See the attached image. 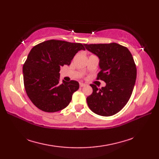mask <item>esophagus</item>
<instances>
[{"mask_svg": "<svg viewBox=\"0 0 159 159\" xmlns=\"http://www.w3.org/2000/svg\"><path fill=\"white\" fill-rule=\"evenodd\" d=\"M79 85H80V87H84V86H85V83H80Z\"/></svg>", "mask_w": 159, "mask_h": 159, "instance_id": "1", "label": "esophagus"}]
</instances>
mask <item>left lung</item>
I'll return each mask as SVG.
<instances>
[{"mask_svg": "<svg viewBox=\"0 0 159 159\" xmlns=\"http://www.w3.org/2000/svg\"><path fill=\"white\" fill-rule=\"evenodd\" d=\"M84 46L98 57L100 72L97 79L106 83L100 89L91 84L93 92L87 98V104L97 115L113 116L123 109L133 93L137 78L133 57L126 47L116 43Z\"/></svg>", "mask_w": 159, "mask_h": 159, "instance_id": "1", "label": "left lung"}]
</instances>
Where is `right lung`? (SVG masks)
Instances as JSON below:
<instances>
[{
	"label": "right lung",
	"instance_id": "1",
	"mask_svg": "<svg viewBox=\"0 0 159 159\" xmlns=\"http://www.w3.org/2000/svg\"><path fill=\"white\" fill-rule=\"evenodd\" d=\"M80 43L51 39L35 46L23 66L24 85L29 99L43 111L53 113L68 105L72 94L79 88L76 80L61 83L60 68L69 66L79 50Z\"/></svg>",
	"mask_w": 159,
	"mask_h": 159
}]
</instances>
